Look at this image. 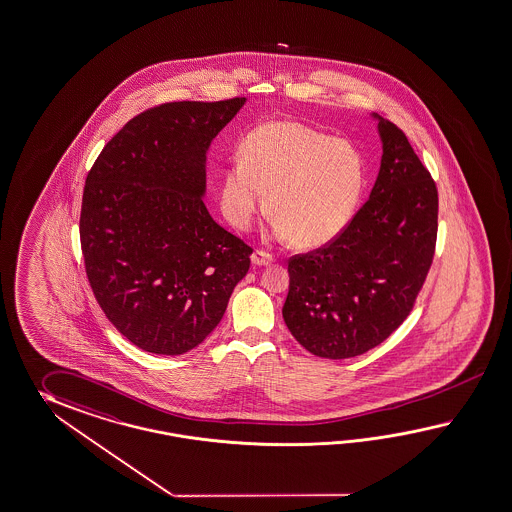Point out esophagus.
Instances as JSON below:
<instances>
[{
    "instance_id": "esophagus-1",
    "label": "esophagus",
    "mask_w": 512,
    "mask_h": 512,
    "mask_svg": "<svg viewBox=\"0 0 512 512\" xmlns=\"http://www.w3.org/2000/svg\"><path fill=\"white\" fill-rule=\"evenodd\" d=\"M270 262H274V257L270 253L261 250L253 251V255H251V264L253 266H268Z\"/></svg>"
}]
</instances>
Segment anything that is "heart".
<instances>
[{
	"label": "heart",
	"mask_w": 512,
	"mask_h": 512,
	"mask_svg": "<svg viewBox=\"0 0 512 512\" xmlns=\"http://www.w3.org/2000/svg\"><path fill=\"white\" fill-rule=\"evenodd\" d=\"M364 183L366 163L353 142L296 122H266L248 133L242 159L225 170L222 209L248 229L270 194L275 238L312 250L346 229Z\"/></svg>",
	"instance_id": "b5f03b06"
}]
</instances>
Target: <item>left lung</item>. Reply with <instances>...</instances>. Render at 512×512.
<instances>
[{"label": "left lung", "mask_w": 512, "mask_h": 512, "mask_svg": "<svg viewBox=\"0 0 512 512\" xmlns=\"http://www.w3.org/2000/svg\"><path fill=\"white\" fill-rule=\"evenodd\" d=\"M372 116L383 157L370 198L333 242L288 261L285 324L324 359L357 357L387 340L411 312L435 253L437 185L405 133Z\"/></svg>", "instance_id": "8db88e82"}]
</instances>
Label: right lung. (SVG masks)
Instances as JSON below:
<instances>
[{"instance_id":"add662e5","label":"right lung","mask_w":512,"mask_h":512,"mask_svg":"<svg viewBox=\"0 0 512 512\" xmlns=\"http://www.w3.org/2000/svg\"><path fill=\"white\" fill-rule=\"evenodd\" d=\"M246 98L174 101L129 120L88 172L79 220L92 292L137 348L181 355L220 324L251 248L212 220L207 151Z\"/></svg>"}]
</instances>
